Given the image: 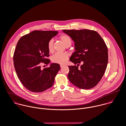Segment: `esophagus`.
<instances>
[{
    "instance_id": "obj_1",
    "label": "esophagus",
    "mask_w": 126,
    "mask_h": 126,
    "mask_svg": "<svg viewBox=\"0 0 126 126\" xmlns=\"http://www.w3.org/2000/svg\"><path fill=\"white\" fill-rule=\"evenodd\" d=\"M65 66V65H64V64H60V67L62 68V67H63V66Z\"/></svg>"
}]
</instances>
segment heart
<instances>
[{
  "label": "heart",
  "mask_w": 126,
  "mask_h": 126,
  "mask_svg": "<svg viewBox=\"0 0 126 126\" xmlns=\"http://www.w3.org/2000/svg\"><path fill=\"white\" fill-rule=\"evenodd\" d=\"M60 39L66 47L69 46L70 47L71 46L72 41L70 37L68 35L65 34L62 35L60 37ZM53 40L51 39L49 41L47 44V48L49 52H52L53 51ZM68 58L69 55L66 53L57 52L52 56V57H51V61L54 63L64 64L67 62Z\"/></svg>",
  "instance_id": "b5f03b06"
}]
</instances>
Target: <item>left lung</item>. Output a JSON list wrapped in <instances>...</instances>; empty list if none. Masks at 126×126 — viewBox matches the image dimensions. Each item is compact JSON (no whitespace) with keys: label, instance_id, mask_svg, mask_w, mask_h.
<instances>
[{"label":"left lung","instance_id":"obj_1","mask_svg":"<svg viewBox=\"0 0 126 126\" xmlns=\"http://www.w3.org/2000/svg\"><path fill=\"white\" fill-rule=\"evenodd\" d=\"M63 32L75 43V51L70 61L77 65L68 67L69 81L80 89L94 87L101 80L107 68L108 48L105 43L94 31L63 30ZM80 63L82 64L79 68Z\"/></svg>","mask_w":126,"mask_h":126}]
</instances>
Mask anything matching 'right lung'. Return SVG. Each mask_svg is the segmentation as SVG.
<instances>
[{
	"instance_id": "obj_1",
	"label": "right lung",
	"mask_w": 126,
	"mask_h": 126,
	"mask_svg": "<svg viewBox=\"0 0 126 126\" xmlns=\"http://www.w3.org/2000/svg\"><path fill=\"white\" fill-rule=\"evenodd\" d=\"M57 31H34L18 41L14 54V63L17 77L23 86L32 92H42L51 87L60 69L58 63L41 68V63L48 64L50 60L47 44Z\"/></svg>"
}]
</instances>
